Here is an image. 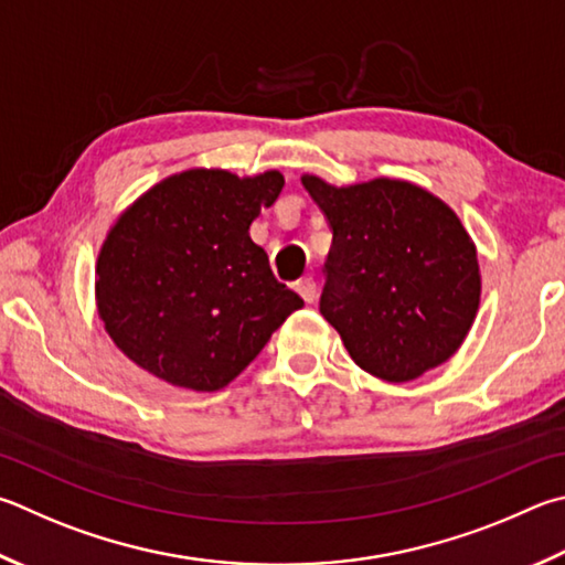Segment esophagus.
Here are the masks:
<instances>
[{
  "mask_svg": "<svg viewBox=\"0 0 565 565\" xmlns=\"http://www.w3.org/2000/svg\"><path fill=\"white\" fill-rule=\"evenodd\" d=\"M296 291L301 294V299H303L306 303H313V301H316V296H318V289H316L313 276H303V279L296 281Z\"/></svg>",
  "mask_w": 565,
  "mask_h": 565,
  "instance_id": "1",
  "label": "esophagus"
}]
</instances>
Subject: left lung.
Returning a JSON list of instances; mask_svg holds the SVG:
<instances>
[{"label": "left lung", "instance_id": "8db88e82", "mask_svg": "<svg viewBox=\"0 0 565 565\" xmlns=\"http://www.w3.org/2000/svg\"><path fill=\"white\" fill-rule=\"evenodd\" d=\"M301 182L333 234L318 309L353 361L405 383L452 358L481 291L477 249L457 214L403 180Z\"/></svg>", "mask_w": 565, "mask_h": 565}]
</instances>
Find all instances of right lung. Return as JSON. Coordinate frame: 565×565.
<instances>
[{"label": "right lung", "mask_w": 565, "mask_h": 565, "mask_svg": "<svg viewBox=\"0 0 565 565\" xmlns=\"http://www.w3.org/2000/svg\"><path fill=\"white\" fill-rule=\"evenodd\" d=\"M281 172L244 178L188 170L122 214L98 256V311L132 363L212 393L247 367L303 299L276 281L249 237Z\"/></svg>", "instance_id": "obj_1"}]
</instances>
